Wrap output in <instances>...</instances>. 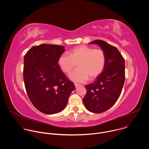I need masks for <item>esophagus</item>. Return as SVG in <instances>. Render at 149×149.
<instances>
[{
    "mask_svg": "<svg viewBox=\"0 0 149 149\" xmlns=\"http://www.w3.org/2000/svg\"><path fill=\"white\" fill-rule=\"evenodd\" d=\"M74 85H75V88H77L78 86H79V85L78 84H74Z\"/></svg>",
    "mask_w": 149,
    "mask_h": 149,
    "instance_id": "1",
    "label": "esophagus"
}]
</instances>
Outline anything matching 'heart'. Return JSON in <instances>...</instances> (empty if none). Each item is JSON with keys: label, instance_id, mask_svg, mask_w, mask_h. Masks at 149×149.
Returning <instances> with one entry per match:
<instances>
[{"label": "heart", "instance_id": "obj_1", "mask_svg": "<svg viewBox=\"0 0 149 149\" xmlns=\"http://www.w3.org/2000/svg\"><path fill=\"white\" fill-rule=\"evenodd\" d=\"M69 55L62 54L58 60L61 70L68 74L75 67L77 68L70 75L72 81L83 83L94 79L103 72L106 64V55L101 49H94L86 45L75 47L70 50Z\"/></svg>", "mask_w": 149, "mask_h": 149}]
</instances>
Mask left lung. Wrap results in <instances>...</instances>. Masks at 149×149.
Masks as SVG:
<instances>
[{
  "label": "left lung",
  "instance_id": "1",
  "mask_svg": "<svg viewBox=\"0 0 149 149\" xmlns=\"http://www.w3.org/2000/svg\"><path fill=\"white\" fill-rule=\"evenodd\" d=\"M90 44L98 45L104 51L106 64L94 82L85 86L87 92L83 102L89 111L100 113L111 108L121 94L125 81V61L115 47L104 41L96 40Z\"/></svg>",
  "mask_w": 149,
  "mask_h": 149
}]
</instances>
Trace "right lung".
Returning <instances> with one entry per match:
<instances>
[{"mask_svg":"<svg viewBox=\"0 0 149 149\" xmlns=\"http://www.w3.org/2000/svg\"><path fill=\"white\" fill-rule=\"evenodd\" d=\"M61 45L33 46L24 56V80L30 101L39 111L52 115L62 111L75 86L60 68L58 60L65 51Z\"/></svg>","mask_w":149,"mask_h":149,"instance_id":"1","label":"right lung"}]
</instances>
